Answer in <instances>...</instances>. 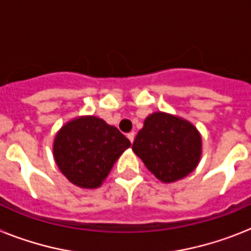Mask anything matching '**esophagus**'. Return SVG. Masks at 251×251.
<instances>
[{"label": "esophagus", "instance_id": "34e87169", "mask_svg": "<svg viewBox=\"0 0 251 251\" xmlns=\"http://www.w3.org/2000/svg\"><path fill=\"white\" fill-rule=\"evenodd\" d=\"M127 137H128V139H129V141H130V143H133V141H134V137H136V133H134V132H129L127 134Z\"/></svg>", "mask_w": 251, "mask_h": 251}]
</instances>
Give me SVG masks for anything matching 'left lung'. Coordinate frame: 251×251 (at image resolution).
<instances>
[{
    "mask_svg": "<svg viewBox=\"0 0 251 251\" xmlns=\"http://www.w3.org/2000/svg\"><path fill=\"white\" fill-rule=\"evenodd\" d=\"M133 152L162 182L183 178L199 165L201 136L190 122L166 113L148 115Z\"/></svg>",
    "mask_w": 251,
    "mask_h": 251,
    "instance_id": "8db88e82",
    "label": "left lung"
}]
</instances>
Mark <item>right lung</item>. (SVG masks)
Wrapping results in <instances>:
<instances>
[{
  "mask_svg": "<svg viewBox=\"0 0 251 251\" xmlns=\"http://www.w3.org/2000/svg\"><path fill=\"white\" fill-rule=\"evenodd\" d=\"M129 146V139L103 119L81 117L59 130L54 157L70 182L83 188H97Z\"/></svg>",
  "mask_w": 251,
  "mask_h": 251,
  "instance_id": "add662e5",
  "label": "right lung"
}]
</instances>
